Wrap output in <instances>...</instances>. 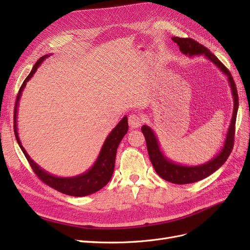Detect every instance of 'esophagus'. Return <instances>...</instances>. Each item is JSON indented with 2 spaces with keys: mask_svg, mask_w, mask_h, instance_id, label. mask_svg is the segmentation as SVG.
Listing matches in <instances>:
<instances>
[{
  "mask_svg": "<svg viewBox=\"0 0 250 250\" xmlns=\"http://www.w3.org/2000/svg\"><path fill=\"white\" fill-rule=\"evenodd\" d=\"M143 117L139 114H131L128 116V125L131 128H138L143 124Z\"/></svg>",
  "mask_w": 250,
  "mask_h": 250,
  "instance_id": "obj_1",
  "label": "esophagus"
}]
</instances>
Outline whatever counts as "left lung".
<instances>
[{
    "instance_id": "1",
    "label": "left lung",
    "mask_w": 250,
    "mask_h": 250,
    "mask_svg": "<svg viewBox=\"0 0 250 250\" xmlns=\"http://www.w3.org/2000/svg\"><path fill=\"white\" fill-rule=\"evenodd\" d=\"M172 40L175 43H177L180 51L183 54L188 55V58L197 57V55H204L207 60L213 62L215 66L228 77L230 90H232L233 99H234L233 116H232V119H230V124L229 126L223 148H221L219 153H217L213 159H211L209 162L203 165L183 166V165L172 162L161 150L158 138H156L154 132L151 130V127L148 125H143L141 127V131L146 140L149 159L151 161V164L153 166L155 172L158 173L159 176L165 179L166 181H169L175 184H188V183L197 182L208 177L209 175L218 170L228 160L229 155L230 154V152H232L233 146H234L235 124H236L237 111L239 106V101H238L239 99H238L236 84L232 75H230L229 71L224 66V63L221 62L213 53L210 52L209 49H207L205 46L201 45L200 43L190 38H179V37H173Z\"/></svg>"
}]
</instances>
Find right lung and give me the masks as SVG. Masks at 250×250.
Segmentation results:
<instances>
[{"label":"right lung","mask_w":250,"mask_h":250,"mask_svg":"<svg viewBox=\"0 0 250 250\" xmlns=\"http://www.w3.org/2000/svg\"><path fill=\"white\" fill-rule=\"evenodd\" d=\"M50 55L51 54L43 55L42 58H40L38 61H37V62L34 64L31 73L29 74V76L25 78L22 85L21 86L20 91H18L16 103L14 107V134L16 137L17 143L20 144V147L21 148L23 154L25 155L27 162L30 163L33 171L44 183L47 184V186H49L50 188L59 190L60 192L64 193V195H69L73 197L88 196V195H91V193L100 190L101 188H103L110 181L111 177H112V174L114 171L117 147L128 130L127 117L125 116L117 124V125L113 128V130L111 131V133L106 138L103 146H102V149L100 151L97 161L95 162L94 166H92V167L86 172L77 175V176H74V177H58L48 172H46L44 169H42L40 166L37 165L31 159V156L27 154V152L23 148V146L21 145V142L20 140V137H18V132H17V112H18V106H20V100L22 94V90L26 85V82L33 77L37 69H38V67L42 63V62L45 61L47 58H49Z\"/></svg>","instance_id":"obj_1"}]
</instances>
